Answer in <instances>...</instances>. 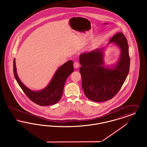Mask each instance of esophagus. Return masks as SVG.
<instances>
[{
	"instance_id": "34e87169",
	"label": "esophagus",
	"mask_w": 147,
	"mask_h": 147,
	"mask_svg": "<svg viewBox=\"0 0 147 147\" xmlns=\"http://www.w3.org/2000/svg\"><path fill=\"white\" fill-rule=\"evenodd\" d=\"M73 65H74V68L77 69V68H78L79 67V64L78 62H75L74 63Z\"/></svg>"
}]
</instances>
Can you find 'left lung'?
<instances>
[{
	"label": "left lung",
	"mask_w": 147,
	"mask_h": 147,
	"mask_svg": "<svg viewBox=\"0 0 147 147\" xmlns=\"http://www.w3.org/2000/svg\"><path fill=\"white\" fill-rule=\"evenodd\" d=\"M112 42L121 49L119 62L112 68L105 67L103 49L84 52L79 57L82 88L85 96L92 101L103 102L113 98L129 73L130 58L126 37L119 32L109 43Z\"/></svg>",
	"instance_id": "left-lung-1"
}]
</instances>
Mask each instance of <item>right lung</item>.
<instances>
[{"instance_id":"obj_1","label":"right lung","mask_w":147,"mask_h":147,"mask_svg":"<svg viewBox=\"0 0 147 147\" xmlns=\"http://www.w3.org/2000/svg\"><path fill=\"white\" fill-rule=\"evenodd\" d=\"M14 77L21 89L32 101L40 106H49L57 103L62 97L63 88L67 78L74 71L73 62L70 60L61 65L55 74L49 84L42 90L34 91L29 89L21 83L16 73L14 59Z\"/></svg>"}]
</instances>
